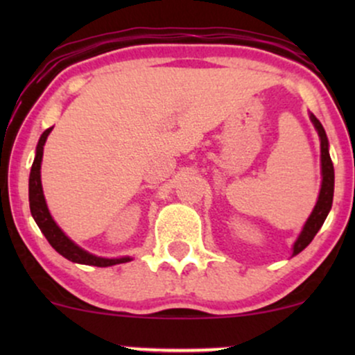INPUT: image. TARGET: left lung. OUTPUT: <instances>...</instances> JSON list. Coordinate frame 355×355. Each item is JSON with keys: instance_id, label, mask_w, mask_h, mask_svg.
Masks as SVG:
<instances>
[{"instance_id": "1", "label": "left lung", "mask_w": 355, "mask_h": 355, "mask_svg": "<svg viewBox=\"0 0 355 355\" xmlns=\"http://www.w3.org/2000/svg\"><path fill=\"white\" fill-rule=\"evenodd\" d=\"M311 120L315 130L319 132L320 137V162H322V187L319 193V200H317L315 207H313L311 217L305 222L302 234L299 235L297 242L294 243V255L302 252L309 243L312 242V239L315 237L317 232L320 230L322 223L327 218L329 210L332 207V198H334V165L331 160V155H329V141L327 135H325L324 126L315 116L311 115Z\"/></svg>"}]
</instances>
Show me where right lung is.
<instances>
[{"label": "right lung", "instance_id": "add662e5", "mask_svg": "<svg viewBox=\"0 0 355 355\" xmlns=\"http://www.w3.org/2000/svg\"><path fill=\"white\" fill-rule=\"evenodd\" d=\"M51 130L53 128L44 130L43 135L40 137L38 146H36V157L30 173V210H31V215H33L35 222L38 223L40 230L43 232V235L46 237L48 242H50V245L55 248L58 254L63 255L64 259L71 260V262L85 263V266H95V267H110V266H116V263L130 262L128 257H123V259H101V257L88 254V252H85L83 248L75 245V243H73L71 240L61 232L60 227L55 223V220L51 218L50 211H48L46 202H44V197H43L42 175H40L42 158H43V146Z\"/></svg>", "mask_w": 355, "mask_h": 355}]
</instances>
